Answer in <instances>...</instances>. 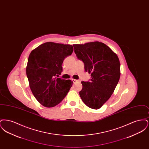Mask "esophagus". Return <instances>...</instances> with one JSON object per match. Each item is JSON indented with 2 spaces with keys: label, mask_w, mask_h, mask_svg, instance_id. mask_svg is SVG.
<instances>
[{
  "label": "esophagus",
  "mask_w": 149,
  "mask_h": 149,
  "mask_svg": "<svg viewBox=\"0 0 149 149\" xmlns=\"http://www.w3.org/2000/svg\"><path fill=\"white\" fill-rule=\"evenodd\" d=\"M72 81H73L74 83H77L80 82V81L79 80H77V79H72Z\"/></svg>",
  "instance_id": "esophagus-1"
}]
</instances>
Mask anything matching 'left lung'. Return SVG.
Returning <instances> with one entry per match:
<instances>
[{"label":"left lung","instance_id":"1","mask_svg":"<svg viewBox=\"0 0 149 149\" xmlns=\"http://www.w3.org/2000/svg\"><path fill=\"white\" fill-rule=\"evenodd\" d=\"M73 47L77 58L84 63L85 72L91 74L89 81H81L80 96L87 106L98 109L111 97L120 80L118 57L103 43L76 44Z\"/></svg>","mask_w":149,"mask_h":149}]
</instances>
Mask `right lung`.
<instances>
[{
  "mask_svg": "<svg viewBox=\"0 0 149 149\" xmlns=\"http://www.w3.org/2000/svg\"><path fill=\"white\" fill-rule=\"evenodd\" d=\"M73 50L72 45L49 42L31 52L26 74L32 92L43 106L57 105L72 86L71 80L55 77L61 74L64 59L71 55Z\"/></svg>",
  "mask_w": 149,
  "mask_h": 149,
  "instance_id": "obj_1",
  "label": "right lung"
}]
</instances>
